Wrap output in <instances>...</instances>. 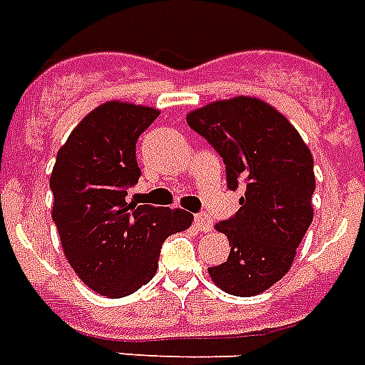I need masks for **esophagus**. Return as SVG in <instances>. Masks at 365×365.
<instances>
[{
  "label": "esophagus",
  "mask_w": 365,
  "mask_h": 365,
  "mask_svg": "<svg viewBox=\"0 0 365 365\" xmlns=\"http://www.w3.org/2000/svg\"><path fill=\"white\" fill-rule=\"evenodd\" d=\"M195 224H197V227H199L201 232H210L214 226L212 218H210L208 214H197V216H195Z\"/></svg>",
  "instance_id": "obj_1"
}]
</instances>
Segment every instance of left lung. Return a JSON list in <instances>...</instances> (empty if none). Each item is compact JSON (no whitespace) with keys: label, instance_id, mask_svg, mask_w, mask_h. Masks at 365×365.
<instances>
[{"label":"left lung","instance_id":"8db88e82","mask_svg":"<svg viewBox=\"0 0 365 365\" xmlns=\"http://www.w3.org/2000/svg\"><path fill=\"white\" fill-rule=\"evenodd\" d=\"M226 164L227 187L245 185L235 216L216 224L230 257L208 268L212 282L235 297H255L282 279L314 218V158L285 116L257 97L208 103L187 115Z\"/></svg>","mask_w":365,"mask_h":365}]
</instances>
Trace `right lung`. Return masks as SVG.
Returning a JSON list of instances; mask_svg holds the SVG:
<instances>
[{"mask_svg": "<svg viewBox=\"0 0 365 365\" xmlns=\"http://www.w3.org/2000/svg\"><path fill=\"white\" fill-rule=\"evenodd\" d=\"M160 110L107 101L82 118L57 153L49 185L53 222L78 277L107 299L153 279L163 241L191 226L182 208L128 202L141 176L135 143Z\"/></svg>", "mask_w": 365, "mask_h": 365, "instance_id": "right-lung-1", "label": "right lung"}]
</instances>
